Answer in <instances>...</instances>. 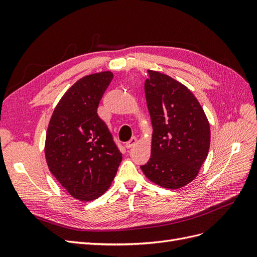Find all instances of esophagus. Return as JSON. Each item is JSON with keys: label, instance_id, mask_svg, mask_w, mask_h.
Instances as JSON below:
<instances>
[{"label": "esophagus", "instance_id": "esophagus-1", "mask_svg": "<svg viewBox=\"0 0 257 257\" xmlns=\"http://www.w3.org/2000/svg\"><path fill=\"white\" fill-rule=\"evenodd\" d=\"M136 145H137V138L136 137H132L130 139V142L126 144V148H127V149H130V148H133Z\"/></svg>", "mask_w": 257, "mask_h": 257}]
</instances>
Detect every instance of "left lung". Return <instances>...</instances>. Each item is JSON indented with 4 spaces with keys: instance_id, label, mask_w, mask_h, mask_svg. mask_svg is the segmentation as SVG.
<instances>
[{
    "instance_id": "left-lung-1",
    "label": "left lung",
    "mask_w": 257,
    "mask_h": 257,
    "mask_svg": "<svg viewBox=\"0 0 257 257\" xmlns=\"http://www.w3.org/2000/svg\"><path fill=\"white\" fill-rule=\"evenodd\" d=\"M145 81L153 134L146 177L176 190L193 181L207 159L210 126L197 98L181 82L155 71Z\"/></svg>"
}]
</instances>
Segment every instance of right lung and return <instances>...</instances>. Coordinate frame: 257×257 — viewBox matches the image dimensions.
Wrapping results in <instances>:
<instances>
[{
	"mask_svg": "<svg viewBox=\"0 0 257 257\" xmlns=\"http://www.w3.org/2000/svg\"><path fill=\"white\" fill-rule=\"evenodd\" d=\"M113 75L82 77L62 96L47 130L45 155L50 173L71 195L82 201L99 197L109 188L122 161L97 107Z\"/></svg>",
	"mask_w": 257,
	"mask_h": 257,
	"instance_id": "right-lung-1",
	"label": "right lung"
}]
</instances>
